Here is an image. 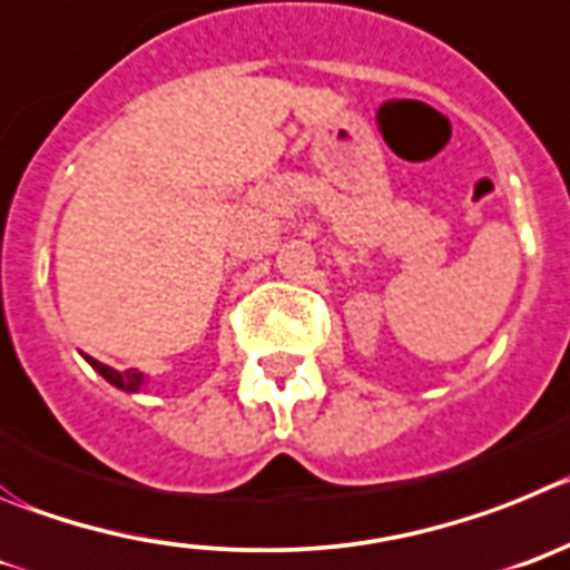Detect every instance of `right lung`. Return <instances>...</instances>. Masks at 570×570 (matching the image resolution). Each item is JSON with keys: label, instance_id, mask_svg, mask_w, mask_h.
Instances as JSON below:
<instances>
[{"label": "right lung", "instance_id": "right-lung-1", "mask_svg": "<svg viewBox=\"0 0 570 570\" xmlns=\"http://www.w3.org/2000/svg\"><path fill=\"white\" fill-rule=\"evenodd\" d=\"M87 361H90V366H94L96 372H99L101 377H105V381H110L112 386L125 389V392H136V389L141 386V383H145L141 372H136V368H125V372H116V368L105 366V363L94 361V357H87Z\"/></svg>", "mask_w": 570, "mask_h": 570}]
</instances>
